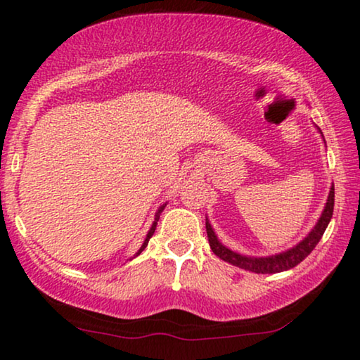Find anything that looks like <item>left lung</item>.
Returning <instances> with one entry per match:
<instances>
[{"instance_id":"1","label":"left lung","mask_w":360,"mask_h":360,"mask_svg":"<svg viewBox=\"0 0 360 360\" xmlns=\"http://www.w3.org/2000/svg\"><path fill=\"white\" fill-rule=\"evenodd\" d=\"M319 134L323 137L321 131H319ZM324 144H326V142H324ZM333 210H334V185H331V188H329L326 205H324V210L321 216H319L318 223L314 224V228L311 231H309L307 238L300 240V243L297 245H293V248L283 250V252H278L275 255H265V257H252V255L239 254L233 249L226 248V245L218 239V236H216L210 219L206 218V233H208L210 248L219 259H223L224 262L233 264L239 269L250 270V272H255V274L285 272V270L297 267V265L302 262L304 257H308L309 252L316 248V244L319 243V239L323 238L324 231L328 228L329 221L333 218Z\"/></svg>"}]
</instances>
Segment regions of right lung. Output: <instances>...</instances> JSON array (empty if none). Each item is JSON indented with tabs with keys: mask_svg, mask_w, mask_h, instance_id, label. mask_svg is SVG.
I'll return each mask as SVG.
<instances>
[{
	"mask_svg": "<svg viewBox=\"0 0 360 360\" xmlns=\"http://www.w3.org/2000/svg\"><path fill=\"white\" fill-rule=\"evenodd\" d=\"M167 206V203H164L160 206L159 210H157V213H155V218H154V223H152V226H150V229H149V233H147V236H146V239H144V243H142V245H141V249L137 250L136 252V255H139L142 250H144L146 248H147V244H149V239L152 238V234H154V231H155V228H157V221H159V218H160V213L162 211H164V208Z\"/></svg>",
	"mask_w": 360,
	"mask_h": 360,
	"instance_id": "1",
	"label": "right lung"
}]
</instances>
